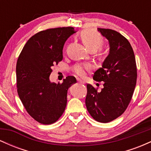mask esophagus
I'll return each mask as SVG.
<instances>
[{
	"label": "esophagus",
	"instance_id": "1",
	"mask_svg": "<svg viewBox=\"0 0 151 151\" xmlns=\"http://www.w3.org/2000/svg\"><path fill=\"white\" fill-rule=\"evenodd\" d=\"M77 81H78V82H79V83H80V84H85V82H84V81L81 80V79H77Z\"/></svg>",
	"mask_w": 151,
	"mask_h": 151
}]
</instances>
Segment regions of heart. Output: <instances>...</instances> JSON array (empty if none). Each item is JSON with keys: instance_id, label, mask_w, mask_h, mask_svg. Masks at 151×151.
Segmentation results:
<instances>
[{"instance_id": "1", "label": "heart", "mask_w": 151, "mask_h": 151, "mask_svg": "<svg viewBox=\"0 0 151 151\" xmlns=\"http://www.w3.org/2000/svg\"><path fill=\"white\" fill-rule=\"evenodd\" d=\"M80 37L84 45L90 50L95 51L99 49L104 44V39L101 34L93 29H85L81 31ZM92 68V65L89 63H77L72 67V71L76 75L83 77Z\"/></svg>"}]
</instances>
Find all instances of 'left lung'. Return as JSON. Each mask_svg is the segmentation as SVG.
<instances>
[{"label":"left lung","mask_w":151,"mask_h":151,"mask_svg":"<svg viewBox=\"0 0 151 151\" xmlns=\"http://www.w3.org/2000/svg\"><path fill=\"white\" fill-rule=\"evenodd\" d=\"M98 30L108 39L110 52L93 77L95 81H104V88L98 91V88L86 84L85 104L94 120L108 123L122 115L131 102L136 84L137 67L132 47L124 36L111 29Z\"/></svg>","instance_id":"left-lung-1"}]
</instances>
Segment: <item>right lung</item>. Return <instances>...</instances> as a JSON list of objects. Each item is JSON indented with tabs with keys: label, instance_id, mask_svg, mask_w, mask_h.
Returning <instances> with one entry per match:
<instances>
[{
	"label": "right lung",
	"instance_id": "add662e5",
	"mask_svg": "<svg viewBox=\"0 0 151 151\" xmlns=\"http://www.w3.org/2000/svg\"><path fill=\"white\" fill-rule=\"evenodd\" d=\"M74 32L72 27L40 31L27 40L18 57V96L29 115L42 124H52L61 117L67 105V90L77 82L73 76L58 84L49 79L54 65L62 60L65 41Z\"/></svg>",
	"mask_w": 151,
	"mask_h": 151
}]
</instances>
